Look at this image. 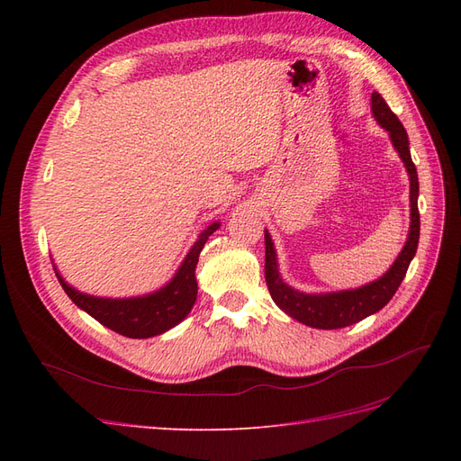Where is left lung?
<instances>
[{"mask_svg":"<svg viewBox=\"0 0 461 461\" xmlns=\"http://www.w3.org/2000/svg\"><path fill=\"white\" fill-rule=\"evenodd\" d=\"M371 113L375 121L388 132L390 142L406 167L410 176V232L408 240L403 244L402 252L390 265V269L375 278L373 283H367L359 288L352 290H339V292H302L292 288L283 281L281 273H278V261L275 244L271 240L269 230H265V281L271 292L273 302L288 313L292 319L300 321V323L313 327V329H342L350 327L357 321L366 319L390 302L396 294L398 286L402 285L403 276L410 267V263L417 252V242H420V209H417V198H420V180H417V169L411 161L410 153V140L408 132L398 117L390 111L383 95L379 92L371 94Z\"/></svg>","mask_w":461,"mask_h":461,"instance_id":"8db88e82","label":"left lung"}]
</instances>
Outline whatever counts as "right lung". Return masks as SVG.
<instances>
[{"label": "right lung", "mask_w": 461, "mask_h": 461, "mask_svg": "<svg viewBox=\"0 0 461 461\" xmlns=\"http://www.w3.org/2000/svg\"><path fill=\"white\" fill-rule=\"evenodd\" d=\"M221 222L215 221L205 230L200 232L198 240L194 242L190 252L180 263V267L173 278L165 286L156 292H149L144 296L131 298H102L92 296L86 292H80L68 285L59 275L58 267L53 265L67 296L75 302L82 312L111 330H115L129 339H149L163 334L169 329L176 327L194 308L198 296V281H196V265L203 244L207 242Z\"/></svg>", "instance_id": "obj_1"}]
</instances>
